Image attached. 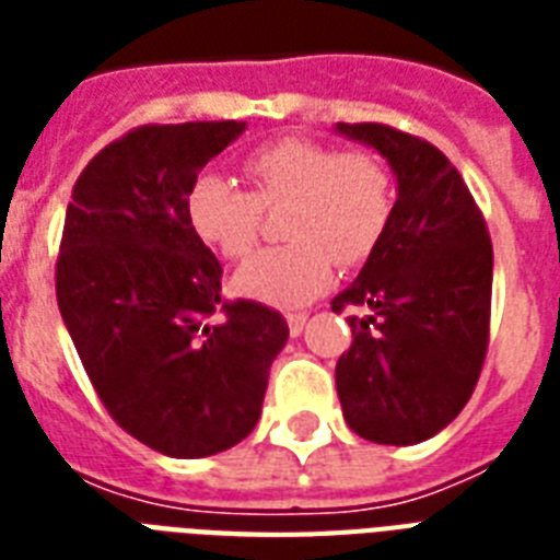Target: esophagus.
I'll use <instances>...</instances> for the list:
<instances>
[{"instance_id": "1", "label": "esophagus", "mask_w": 560, "mask_h": 560, "mask_svg": "<svg viewBox=\"0 0 560 560\" xmlns=\"http://www.w3.org/2000/svg\"><path fill=\"white\" fill-rule=\"evenodd\" d=\"M288 325H290V334H293V337H299V334L305 331L307 314H288Z\"/></svg>"}]
</instances>
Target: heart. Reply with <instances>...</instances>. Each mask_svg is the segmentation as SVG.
<instances>
[{
    "label": "heart",
    "mask_w": 560,
    "mask_h": 560,
    "mask_svg": "<svg viewBox=\"0 0 560 560\" xmlns=\"http://www.w3.org/2000/svg\"><path fill=\"white\" fill-rule=\"evenodd\" d=\"M253 194L220 174H200L186 211L194 235L214 253L241 261L261 237V209H281L290 244L255 255L235 272L241 296L296 307L323 296L342 267L366 261L389 226L392 174L381 156L337 151L314 139H281L246 160Z\"/></svg>",
    "instance_id": "heart-1"
}]
</instances>
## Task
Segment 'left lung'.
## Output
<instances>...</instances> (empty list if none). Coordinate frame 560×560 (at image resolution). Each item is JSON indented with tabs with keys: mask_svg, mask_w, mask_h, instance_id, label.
<instances>
[{
	"mask_svg": "<svg viewBox=\"0 0 560 560\" xmlns=\"http://www.w3.org/2000/svg\"><path fill=\"white\" fill-rule=\"evenodd\" d=\"M381 153L398 200L381 244L331 302L349 316L351 349L337 360L346 424L377 444H418L459 416L488 351L494 249L486 218L439 148L389 125H337Z\"/></svg>",
	"mask_w": 560,
	"mask_h": 560,
	"instance_id": "obj_1",
	"label": "left lung"
}]
</instances>
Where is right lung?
<instances>
[{
  "instance_id": "add662e5",
  "label": "right lung",
  "mask_w": 560,
  "mask_h": 560,
  "mask_svg": "<svg viewBox=\"0 0 560 560\" xmlns=\"http://www.w3.org/2000/svg\"><path fill=\"white\" fill-rule=\"evenodd\" d=\"M244 127H136L92 156L66 209L55 270L66 331L116 424L174 459L253 433L290 334L272 307L220 302L223 267L188 223L194 179Z\"/></svg>"
}]
</instances>
